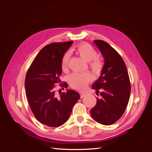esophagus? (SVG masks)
<instances>
[{
  "mask_svg": "<svg viewBox=\"0 0 152 152\" xmlns=\"http://www.w3.org/2000/svg\"><path fill=\"white\" fill-rule=\"evenodd\" d=\"M86 93H80V98H84V96H86Z\"/></svg>",
  "mask_w": 152,
  "mask_h": 152,
  "instance_id": "esophagus-1",
  "label": "esophagus"
}]
</instances>
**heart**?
<instances>
[{"label":"heart","instance_id":"obj_1","mask_svg":"<svg viewBox=\"0 0 152 152\" xmlns=\"http://www.w3.org/2000/svg\"><path fill=\"white\" fill-rule=\"evenodd\" d=\"M75 51L80 57L87 62H89L90 68L96 75H99L103 68V64L100 59L96 58L97 51L87 44H80L75 49ZM70 55L66 53L61 60V68L63 72H67L68 69V62ZM93 77L88 72L73 73L69 77V83L73 88L78 90H84L87 85L90 82Z\"/></svg>","mask_w":152,"mask_h":152}]
</instances>
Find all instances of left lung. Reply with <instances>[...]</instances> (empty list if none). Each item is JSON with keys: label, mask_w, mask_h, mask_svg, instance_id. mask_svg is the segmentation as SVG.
<instances>
[{"label": "left lung", "mask_w": 152, "mask_h": 152, "mask_svg": "<svg viewBox=\"0 0 152 152\" xmlns=\"http://www.w3.org/2000/svg\"><path fill=\"white\" fill-rule=\"evenodd\" d=\"M94 43L102 53L104 64L98 79L93 84L96 94L99 89L102 91L90 113L96 122L108 126L117 122L125 112L131 94L130 80L120 54L103 40H96Z\"/></svg>", "instance_id": "1"}]
</instances>
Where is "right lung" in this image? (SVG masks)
I'll return each mask as SVG.
<instances>
[{
	"mask_svg": "<svg viewBox=\"0 0 152 152\" xmlns=\"http://www.w3.org/2000/svg\"><path fill=\"white\" fill-rule=\"evenodd\" d=\"M72 44L70 41L47 45L40 50L26 73L25 91L31 112L37 120L49 127L65 124L80 98L74 90L66 89L59 96L55 91V84L61 82L62 58ZM61 86L67 88L68 85L64 82Z\"/></svg>",
	"mask_w": 152,
	"mask_h": 152,
	"instance_id": "1",
	"label": "right lung"
}]
</instances>
